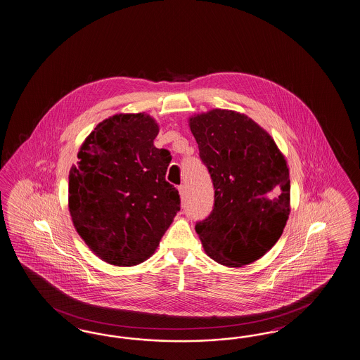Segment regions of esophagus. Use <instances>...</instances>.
I'll return each instance as SVG.
<instances>
[{
	"label": "esophagus",
	"mask_w": 360,
	"mask_h": 360,
	"mask_svg": "<svg viewBox=\"0 0 360 360\" xmlns=\"http://www.w3.org/2000/svg\"><path fill=\"white\" fill-rule=\"evenodd\" d=\"M178 190H179V195H181V198H182V200H185V197H186V186L181 185V186L178 187Z\"/></svg>",
	"instance_id": "obj_1"
}]
</instances>
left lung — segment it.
Here are the masks:
<instances>
[{
	"instance_id": "left-lung-1",
	"label": "left lung",
	"mask_w": 360,
	"mask_h": 360,
	"mask_svg": "<svg viewBox=\"0 0 360 360\" xmlns=\"http://www.w3.org/2000/svg\"><path fill=\"white\" fill-rule=\"evenodd\" d=\"M214 185V207L195 225L218 264L240 268L261 259L281 237L290 213L287 159L249 116L210 110L188 117Z\"/></svg>"
}]
</instances>
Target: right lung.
<instances>
[{
	"label": "right lung",
	"mask_w": 360,
	"mask_h": 360,
	"mask_svg": "<svg viewBox=\"0 0 360 360\" xmlns=\"http://www.w3.org/2000/svg\"><path fill=\"white\" fill-rule=\"evenodd\" d=\"M154 117L116 114L88 135L70 170L68 207L88 248L116 266L143 262L179 212L165 175L172 155L157 148Z\"/></svg>",
	"instance_id": "1"
}]
</instances>
